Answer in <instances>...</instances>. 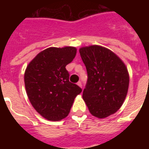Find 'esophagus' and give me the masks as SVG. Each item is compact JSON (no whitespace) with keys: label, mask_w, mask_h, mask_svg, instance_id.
I'll return each instance as SVG.
<instances>
[{"label":"esophagus","mask_w":149,"mask_h":149,"mask_svg":"<svg viewBox=\"0 0 149 149\" xmlns=\"http://www.w3.org/2000/svg\"><path fill=\"white\" fill-rule=\"evenodd\" d=\"M79 86V87H82V84H81V81H78L77 82V84Z\"/></svg>","instance_id":"obj_1"}]
</instances>
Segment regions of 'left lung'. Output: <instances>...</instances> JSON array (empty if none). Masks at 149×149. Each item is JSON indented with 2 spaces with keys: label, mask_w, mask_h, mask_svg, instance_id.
<instances>
[{
  "label": "left lung",
  "mask_w": 149,
  "mask_h": 149,
  "mask_svg": "<svg viewBox=\"0 0 149 149\" xmlns=\"http://www.w3.org/2000/svg\"><path fill=\"white\" fill-rule=\"evenodd\" d=\"M79 52L88 72L83 99L92 115L108 117L120 109L127 96L128 68L118 56L102 46L81 47Z\"/></svg>",
  "instance_id": "8db88e82"
}]
</instances>
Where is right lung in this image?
Returning a JSON list of instances; mask_svg holds the SVG:
<instances>
[{"mask_svg":"<svg viewBox=\"0 0 149 149\" xmlns=\"http://www.w3.org/2000/svg\"><path fill=\"white\" fill-rule=\"evenodd\" d=\"M77 49L50 47L39 52L27 65L24 76L29 100L44 118L59 121L70 112L81 88L71 83L65 66L73 61Z\"/></svg>","mask_w":149,"mask_h":149,"instance_id":"right-lung-1","label":"right lung"}]
</instances>
